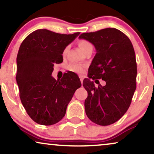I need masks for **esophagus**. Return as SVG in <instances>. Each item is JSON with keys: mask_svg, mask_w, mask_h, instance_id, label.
Wrapping results in <instances>:
<instances>
[{"mask_svg": "<svg viewBox=\"0 0 154 154\" xmlns=\"http://www.w3.org/2000/svg\"><path fill=\"white\" fill-rule=\"evenodd\" d=\"M80 80H81V83H83V78H82V77H80Z\"/></svg>", "mask_w": 154, "mask_h": 154, "instance_id": "1", "label": "esophagus"}]
</instances>
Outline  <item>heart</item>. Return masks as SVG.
Masks as SVG:
<instances>
[{"label":"heart","mask_w":154,"mask_h":154,"mask_svg":"<svg viewBox=\"0 0 154 154\" xmlns=\"http://www.w3.org/2000/svg\"><path fill=\"white\" fill-rule=\"evenodd\" d=\"M79 45L80 48H81L84 52H85L89 49H92V48H93L92 47V43H90L89 41H86V40H81V41L79 42ZM67 51H68V47H66L64 50V51H63V55H66ZM68 69L69 71L79 73V74H83V73H85V67L83 65L73 63V64L69 65Z\"/></svg>","instance_id":"obj_1"}]
</instances>
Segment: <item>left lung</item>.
Wrapping results in <instances>:
<instances>
[{"label":"left lung","instance_id":"obj_1","mask_svg":"<svg viewBox=\"0 0 154 154\" xmlns=\"http://www.w3.org/2000/svg\"><path fill=\"white\" fill-rule=\"evenodd\" d=\"M79 38L93 44L97 51L88 69L89 79H84L83 83L88 92L86 115L97 125H109L126 113L136 90L133 46L125 33L114 28L83 33ZM90 78L102 79L106 85L96 88Z\"/></svg>","mask_w":154,"mask_h":154}]
</instances>
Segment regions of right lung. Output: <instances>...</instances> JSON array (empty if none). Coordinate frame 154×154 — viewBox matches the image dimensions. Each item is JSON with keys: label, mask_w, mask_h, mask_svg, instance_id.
I'll list each match as a JSON object with an SVG mask.
<instances>
[{"label": "right lung", "mask_w": 154, "mask_h": 154, "mask_svg": "<svg viewBox=\"0 0 154 154\" xmlns=\"http://www.w3.org/2000/svg\"><path fill=\"white\" fill-rule=\"evenodd\" d=\"M79 34L38 29L21 44L16 74L20 100L31 119L40 125L60 121L75 91L81 86L74 73H66L60 81L52 76L54 64L63 62V51Z\"/></svg>", "instance_id": "right-lung-1"}]
</instances>
